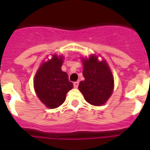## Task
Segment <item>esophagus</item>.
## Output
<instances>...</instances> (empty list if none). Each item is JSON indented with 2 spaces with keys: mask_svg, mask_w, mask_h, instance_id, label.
Here are the masks:
<instances>
[{
  "mask_svg": "<svg viewBox=\"0 0 150 150\" xmlns=\"http://www.w3.org/2000/svg\"><path fill=\"white\" fill-rule=\"evenodd\" d=\"M73 85H74L75 88H78V86H79V82H75L73 83Z\"/></svg>",
  "mask_w": 150,
  "mask_h": 150,
  "instance_id": "obj_1",
  "label": "esophagus"
}]
</instances>
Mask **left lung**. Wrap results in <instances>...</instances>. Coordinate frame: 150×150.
<instances>
[{
    "label": "left lung",
    "instance_id": "8db88e82",
    "mask_svg": "<svg viewBox=\"0 0 150 150\" xmlns=\"http://www.w3.org/2000/svg\"><path fill=\"white\" fill-rule=\"evenodd\" d=\"M84 81L79 86V91L87 102L94 106H101L110 97L114 90V77L104 60L100 61L96 55L89 59L82 58Z\"/></svg>",
    "mask_w": 150,
    "mask_h": 150
}]
</instances>
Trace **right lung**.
<instances>
[{
  "mask_svg": "<svg viewBox=\"0 0 150 150\" xmlns=\"http://www.w3.org/2000/svg\"><path fill=\"white\" fill-rule=\"evenodd\" d=\"M63 57L52 55L44 61L36 73L34 89L38 98L50 109L61 106L66 99V94L73 88L68 74L61 70Z\"/></svg>",
  "mask_w": 150,
  "mask_h": 150,
  "instance_id": "obj_1",
  "label": "right lung"
}]
</instances>
